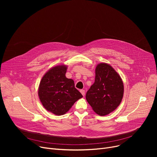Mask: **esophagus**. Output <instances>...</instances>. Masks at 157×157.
Listing matches in <instances>:
<instances>
[{"label":"esophagus","mask_w":157,"mask_h":157,"mask_svg":"<svg viewBox=\"0 0 157 157\" xmlns=\"http://www.w3.org/2000/svg\"><path fill=\"white\" fill-rule=\"evenodd\" d=\"M80 92L83 96L85 95V90H80Z\"/></svg>","instance_id":"34e87169"}]
</instances>
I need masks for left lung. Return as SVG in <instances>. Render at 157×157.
<instances>
[{"instance_id":"obj_1","label":"left lung","mask_w":157,"mask_h":157,"mask_svg":"<svg viewBox=\"0 0 157 157\" xmlns=\"http://www.w3.org/2000/svg\"><path fill=\"white\" fill-rule=\"evenodd\" d=\"M123 90L119 74L109 64L101 63L96 67L95 82L86 92V99L97 114L104 116L118 108Z\"/></svg>"}]
</instances>
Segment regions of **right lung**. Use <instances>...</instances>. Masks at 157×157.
I'll return each instance as SVG.
<instances>
[{"mask_svg": "<svg viewBox=\"0 0 157 157\" xmlns=\"http://www.w3.org/2000/svg\"><path fill=\"white\" fill-rule=\"evenodd\" d=\"M67 66L58 65L48 71L39 85L38 95L44 108L53 114L67 113L82 94L74 86L72 79L65 77Z\"/></svg>", "mask_w": 157, "mask_h": 157, "instance_id": "obj_1", "label": "right lung"}]
</instances>
